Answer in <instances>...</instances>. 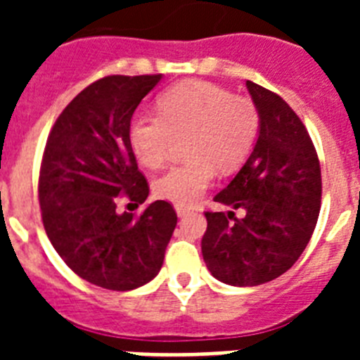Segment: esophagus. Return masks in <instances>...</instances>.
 I'll return each instance as SVG.
<instances>
[{
	"label": "esophagus",
	"mask_w": 360,
	"mask_h": 360,
	"mask_svg": "<svg viewBox=\"0 0 360 360\" xmlns=\"http://www.w3.org/2000/svg\"><path fill=\"white\" fill-rule=\"evenodd\" d=\"M174 211H176V214L180 216V218H182V216L189 214V212L193 211V209H191L189 205H184V203H176V205H174Z\"/></svg>",
	"instance_id": "34e87169"
}]
</instances>
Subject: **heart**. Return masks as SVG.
<instances>
[{"label":"heart","mask_w":360,"mask_h":360,"mask_svg":"<svg viewBox=\"0 0 360 360\" xmlns=\"http://www.w3.org/2000/svg\"><path fill=\"white\" fill-rule=\"evenodd\" d=\"M157 115H136L129 142L136 160L160 169L169 160L174 139H186V158L153 184L162 200L189 205L219 173H232L249 157L259 133V111L249 97L205 81H186L158 97Z\"/></svg>","instance_id":"heart-1"}]
</instances>
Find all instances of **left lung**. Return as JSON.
Returning <instances> with one entry per match:
<instances>
[{
	"label": "left lung",
	"instance_id": "8db88e82",
	"mask_svg": "<svg viewBox=\"0 0 360 360\" xmlns=\"http://www.w3.org/2000/svg\"><path fill=\"white\" fill-rule=\"evenodd\" d=\"M259 111L250 157L214 202L234 211L205 212L203 262L218 281L256 287L285 274L307 249L321 211V165L295 111L278 94L247 81Z\"/></svg>",
	"mask_w": 360,
	"mask_h": 360
}]
</instances>
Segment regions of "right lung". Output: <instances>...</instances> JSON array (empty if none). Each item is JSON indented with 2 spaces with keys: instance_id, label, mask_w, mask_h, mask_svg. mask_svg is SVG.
<instances>
[{
  "instance_id": "add662e5",
  "label": "right lung",
  "mask_w": 360,
  "mask_h": 360,
  "mask_svg": "<svg viewBox=\"0 0 360 360\" xmlns=\"http://www.w3.org/2000/svg\"><path fill=\"white\" fill-rule=\"evenodd\" d=\"M158 75H108L91 82L57 117L39 171L46 236L63 262L91 285L126 292L160 272L176 212L165 200L141 216L117 200L144 203L149 186L129 142L131 117Z\"/></svg>"
}]
</instances>
